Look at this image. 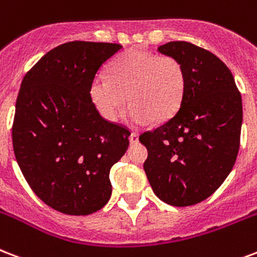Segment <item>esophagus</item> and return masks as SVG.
I'll use <instances>...</instances> for the list:
<instances>
[{
    "mask_svg": "<svg viewBox=\"0 0 257 257\" xmlns=\"http://www.w3.org/2000/svg\"><path fill=\"white\" fill-rule=\"evenodd\" d=\"M129 142L132 143V144H135V143L139 142V133H136V132L131 133V136H129Z\"/></svg>",
    "mask_w": 257,
    "mask_h": 257,
    "instance_id": "34e87169",
    "label": "esophagus"
}]
</instances>
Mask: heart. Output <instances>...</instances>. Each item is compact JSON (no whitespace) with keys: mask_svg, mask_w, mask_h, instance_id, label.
Here are the masks:
<instances>
[{"mask_svg":"<svg viewBox=\"0 0 257 257\" xmlns=\"http://www.w3.org/2000/svg\"><path fill=\"white\" fill-rule=\"evenodd\" d=\"M109 76H94L89 97L107 121H114L126 101V117L135 124L154 118L163 122L181 107L186 90L183 64L174 56L146 50H129L115 56L107 67Z\"/></svg>","mask_w":257,"mask_h":257,"instance_id":"heart-1","label":"heart"}]
</instances>
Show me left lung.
Instances as JSON below:
<instances>
[{
  "instance_id": "obj_1",
  "label": "left lung",
  "mask_w": 257,
  "mask_h": 257,
  "mask_svg": "<svg viewBox=\"0 0 257 257\" xmlns=\"http://www.w3.org/2000/svg\"><path fill=\"white\" fill-rule=\"evenodd\" d=\"M158 51L183 64L186 90L175 114L139 137L148 150L144 171L162 201L191 206L224 183L237 159L241 95L230 70L210 51L189 42Z\"/></svg>"
}]
</instances>
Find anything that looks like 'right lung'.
Wrapping results in <instances>:
<instances>
[{
    "label": "right lung",
    "mask_w": 257,
    "mask_h": 257,
    "mask_svg": "<svg viewBox=\"0 0 257 257\" xmlns=\"http://www.w3.org/2000/svg\"><path fill=\"white\" fill-rule=\"evenodd\" d=\"M114 43L70 42L47 52L21 82L12 126L16 160L43 202L70 215L102 209L109 172L129 146L126 126L103 118L89 85Z\"/></svg>",
    "instance_id": "1"
}]
</instances>
